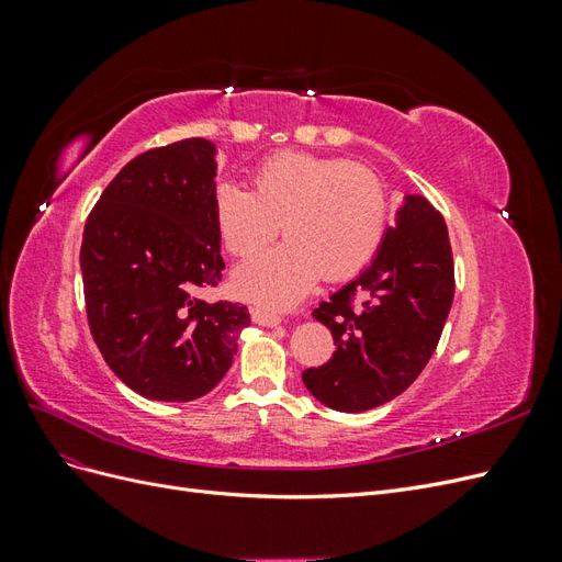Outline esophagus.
<instances>
[{"mask_svg":"<svg viewBox=\"0 0 562 562\" xmlns=\"http://www.w3.org/2000/svg\"><path fill=\"white\" fill-rule=\"evenodd\" d=\"M250 318L258 323V326H267V328H277L281 323V318L274 312L262 310V307H250Z\"/></svg>","mask_w":562,"mask_h":562,"instance_id":"obj_1","label":"esophagus"}]
</instances>
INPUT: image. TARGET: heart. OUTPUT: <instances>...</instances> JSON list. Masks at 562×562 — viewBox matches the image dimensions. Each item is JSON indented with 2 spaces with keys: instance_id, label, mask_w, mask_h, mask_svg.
I'll use <instances>...</instances> for the list:
<instances>
[{
  "instance_id": "obj_1",
  "label": "heart",
  "mask_w": 562,
  "mask_h": 562,
  "mask_svg": "<svg viewBox=\"0 0 562 562\" xmlns=\"http://www.w3.org/2000/svg\"><path fill=\"white\" fill-rule=\"evenodd\" d=\"M255 192L223 180L213 192L220 236L234 255H250L279 234L288 241L234 269V288L267 310H291L318 277L347 279L363 269L384 241L389 194L361 164L285 151L252 178Z\"/></svg>"
}]
</instances>
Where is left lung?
<instances>
[{
	"label": "left lung",
	"instance_id": "obj_1",
	"mask_svg": "<svg viewBox=\"0 0 562 562\" xmlns=\"http://www.w3.org/2000/svg\"><path fill=\"white\" fill-rule=\"evenodd\" d=\"M452 297L446 220L422 194H405L375 258L314 310L337 349L326 366L302 372L304 386L339 413L394 401L434 356Z\"/></svg>",
	"mask_w": 562,
	"mask_h": 562
}]
</instances>
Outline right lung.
<instances>
[{
    "instance_id": "obj_1",
    "label": "right lung",
    "mask_w": 562,
    "mask_h": 562,
    "mask_svg": "<svg viewBox=\"0 0 562 562\" xmlns=\"http://www.w3.org/2000/svg\"><path fill=\"white\" fill-rule=\"evenodd\" d=\"M217 149L187 138L128 161L81 241L89 326L114 375L149 401L206 396L234 363L246 307L194 293L223 279L213 215Z\"/></svg>"
}]
</instances>
